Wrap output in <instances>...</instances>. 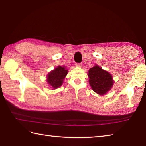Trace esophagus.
Segmentation results:
<instances>
[{
	"label": "esophagus",
	"mask_w": 146,
	"mask_h": 146,
	"mask_svg": "<svg viewBox=\"0 0 146 146\" xmlns=\"http://www.w3.org/2000/svg\"><path fill=\"white\" fill-rule=\"evenodd\" d=\"M75 65H76V67H80V68L82 67V63H76Z\"/></svg>",
	"instance_id": "34e87169"
}]
</instances>
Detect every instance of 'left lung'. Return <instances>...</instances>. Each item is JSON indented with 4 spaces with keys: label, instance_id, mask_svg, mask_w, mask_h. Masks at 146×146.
I'll return each mask as SVG.
<instances>
[{
    "label": "left lung",
    "instance_id": "1",
    "mask_svg": "<svg viewBox=\"0 0 146 146\" xmlns=\"http://www.w3.org/2000/svg\"><path fill=\"white\" fill-rule=\"evenodd\" d=\"M89 83L93 90L97 94L104 95L110 91L113 85L112 76L98 65L88 71Z\"/></svg>",
    "mask_w": 146,
    "mask_h": 146
}]
</instances>
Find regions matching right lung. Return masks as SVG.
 <instances>
[{"instance_id":"1","label":"right lung","mask_w":146,"mask_h":146,"mask_svg":"<svg viewBox=\"0 0 146 146\" xmlns=\"http://www.w3.org/2000/svg\"><path fill=\"white\" fill-rule=\"evenodd\" d=\"M68 70L64 66H59L52 70L47 75V82L54 89H56L62 85L65 76L68 74Z\"/></svg>"}]
</instances>
